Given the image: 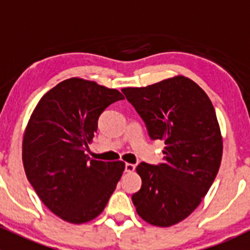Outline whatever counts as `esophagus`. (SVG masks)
Here are the masks:
<instances>
[{"mask_svg": "<svg viewBox=\"0 0 250 250\" xmlns=\"http://www.w3.org/2000/svg\"><path fill=\"white\" fill-rule=\"evenodd\" d=\"M125 172H127V173H132V172H134L135 166L133 165V163H125Z\"/></svg>", "mask_w": 250, "mask_h": 250, "instance_id": "obj_1", "label": "esophagus"}]
</instances>
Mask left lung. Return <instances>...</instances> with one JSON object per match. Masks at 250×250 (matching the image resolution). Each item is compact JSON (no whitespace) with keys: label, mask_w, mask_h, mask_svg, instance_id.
Masks as SVG:
<instances>
[{"label":"left lung","mask_w":250,"mask_h":250,"mask_svg":"<svg viewBox=\"0 0 250 250\" xmlns=\"http://www.w3.org/2000/svg\"><path fill=\"white\" fill-rule=\"evenodd\" d=\"M123 94L152 140H165L163 163L141 162V188L132 201L141 219L168 228L188 218L210 188L223 157V138L208 95L190 78L175 76Z\"/></svg>","instance_id":"obj_1"}]
</instances>
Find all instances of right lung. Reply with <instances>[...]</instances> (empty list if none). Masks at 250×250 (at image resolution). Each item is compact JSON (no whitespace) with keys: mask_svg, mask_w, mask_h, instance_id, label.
Returning <instances> with one entry per match:
<instances>
[{"mask_svg":"<svg viewBox=\"0 0 250 250\" xmlns=\"http://www.w3.org/2000/svg\"><path fill=\"white\" fill-rule=\"evenodd\" d=\"M122 99L118 90L72 77L47 92L30 117L22 139L25 174L44 206L67 223L97 218L122 176V161L89 160L85 153L99 116Z\"/></svg>","mask_w":250,"mask_h":250,"instance_id":"right-lung-1","label":"right lung"}]
</instances>
